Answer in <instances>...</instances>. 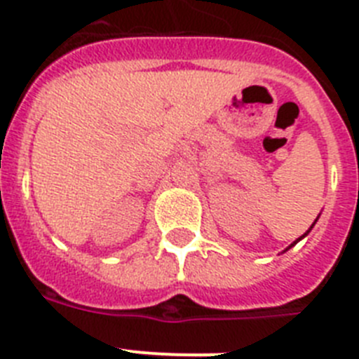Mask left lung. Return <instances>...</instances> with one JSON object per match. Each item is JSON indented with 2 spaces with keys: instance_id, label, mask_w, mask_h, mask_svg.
<instances>
[{
  "instance_id": "obj_1",
  "label": "left lung",
  "mask_w": 359,
  "mask_h": 359,
  "mask_svg": "<svg viewBox=\"0 0 359 359\" xmlns=\"http://www.w3.org/2000/svg\"><path fill=\"white\" fill-rule=\"evenodd\" d=\"M316 221H318V217H316V219H315V223H316ZM315 223L311 224V228L315 226ZM311 228H309V230H307V231H306V233H304V236H300V237H298V239H297V241H293V243H291V244H290V246H287V248H286V250L293 248V246H294V244H297V243H298V241H302V239H304V237H306V236H307V233H309V231H311ZM286 250H284V252H286Z\"/></svg>"
}]
</instances>
